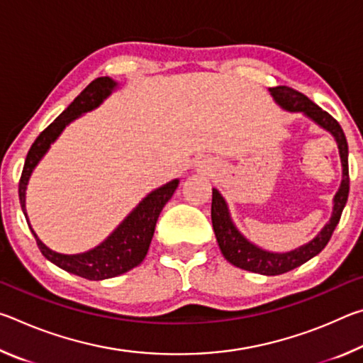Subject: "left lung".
I'll return each instance as SVG.
<instances>
[{
    "label": "left lung",
    "mask_w": 363,
    "mask_h": 363,
    "mask_svg": "<svg viewBox=\"0 0 363 363\" xmlns=\"http://www.w3.org/2000/svg\"><path fill=\"white\" fill-rule=\"evenodd\" d=\"M270 94L279 104L281 108L288 112H301L307 118H311L318 126L333 134V138L340 149L341 164H342V181L341 186L333 199V213L323 229L317 233V237L312 238L309 243L303 247L294 248L286 253H272L266 251L256 245L247 240L235 224L232 223L229 208H227L225 200L223 199L216 189H213V201H211V220L213 229L216 233V240L220 248V253L230 264L235 267H240L250 272L262 274V275H280L290 270L299 267L301 264L307 262L312 257L317 256L320 251L327 247L331 235L340 223L344 206H346L347 195H349V163H347V140L344 136L342 128L340 126L333 116L325 112L317 104L312 102L309 97L304 96L299 91L288 88V86H275L269 88Z\"/></svg>",
    "instance_id": "8db88e82"
}]
</instances>
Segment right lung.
Returning <instances> with one entry per match:
<instances>
[{
	"label": "right lung",
	"instance_id": "1",
	"mask_svg": "<svg viewBox=\"0 0 363 363\" xmlns=\"http://www.w3.org/2000/svg\"><path fill=\"white\" fill-rule=\"evenodd\" d=\"M115 86L116 83L112 78H96L94 82H91L86 86L82 93L75 97V101H73L70 106L35 139V143L30 147V150L27 153L26 164H23L22 176L19 181L21 206L23 214H26L27 223L28 218L26 211V190L30 176H32V171L35 169V167L38 164V162L48 152L54 140L59 138V134L64 131V128L69 125L70 121L78 118L79 115L89 112V110H93L99 106V104H102V101L115 89ZM177 184H179V181L174 179L150 192L130 214H128L126 219L110 233L107 240H104L99 247L86 251V253H56V251L49 250L46 245L36 237V233L33 232L32 227H30V223L28 227L32 229L36 245H38L43 256L56 264L60 269L88 280L112 279L116 277V275L128 272V270L134 269L144 261L147 251H149L150 247L153 232H155L157 219L160 216V213H162L163 206L167 205L168 200L173 196L174 190L177 189Z\"/></svg>",
	"mask_w": 363,
	"mask_h": 363
}]
</instances>
